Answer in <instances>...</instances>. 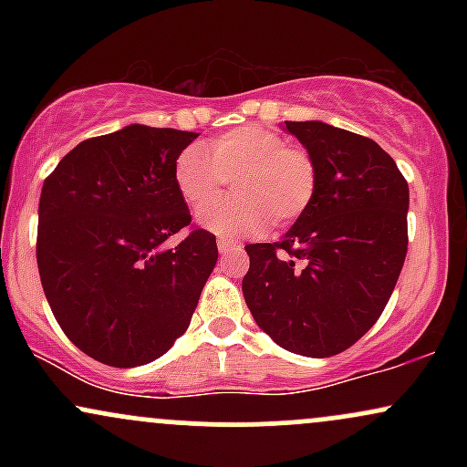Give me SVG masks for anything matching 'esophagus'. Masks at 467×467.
<instances>
[{"mask_svg":"<svg viewBox=\"0 0 467 467\" xmlns=\"http://www.w3.org/2000/svg\"><path fill=\"white\" fill-rule=\"evenodd\" d=\"M217 248L222 254H226V252H233V250H241V241L237 239H226V237H219L217 239Z\"/></svg>","mask_w":467,"mask_h":467,"instance_id":"1","label":"esophagus"}]
</instances>
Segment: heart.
<instances>
[{"mask_svg": "<svg viewBox=\"0 0 467 467\" xmlns=\"http://www.w3.org/2000/svg\"><path fill=\"white\" fill-rule=\"evenodd\" d=\"M173 178L192 211L215 202L233 180L234 195L197 217L202 228L226 237L259 234L267 223L289 226L312 206L318 184L312 155L254 125L223 133L206 149L186 147L175 160Z\"/></svg>", "mask_w": 467, "mask_h": 467, "instance_id": "b5f03b06", "label": "heart"}]
</instances>
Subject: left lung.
Segmentation results:
<instances>
[{
    "mask_svg": "<svg viewBox=\"0 0 467 467\" xmlns=\"http://www.w3.org/2000/svg\"><path fill=\"white\" fill-rule=\"evenodd\" d=\"M316 164L312 206L276 244H250L245 305L283 349L329 358L387 307L409 250V184L371 138L320 120L289 122Z\"/></svg>",
    "mask_w": 467,
    "mask_h": 467,
    "instance_id": "obj_1",
    "label": "left lung"
}]
</instances>
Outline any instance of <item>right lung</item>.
<instances>
[{
	"label": "right lung",
	"instance_id": "right-lung-1",
	"mask_svg": "<svg viewBox=\"0 0 467 467\" xmlns=\"http://www.w3.org/2000/svg\"><path fill=\"white\" fill-rule=\"evenodd\" d=\"M200 133L127 125L89 138L47 175L36 265L57 323L80 351L118 368L164 356L189 329L217 264V241L191 230L178 155Z\"/></svg>",
	"mask_w": 467,
	"mask_h": 467
}]
</instances>
